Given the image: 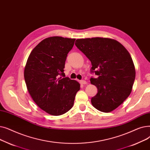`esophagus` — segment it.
I'll list each match as a JSON object with an SVG mask.
<instances>
[{
	"instance_id": "1",
	"label": "esophagus",
	"mask_w": 150,
	"mask_h": 150,
	"mask_svg": "<svg viewBox=\"0 0 150 150\" xmlns=\"http://www.w3.org/2000/svg\"><path fill=\"white\" fill-rule=\"evenodd\" d=\"M80 83L81 85H85V84L87 83V82L85 81H84V80H82V81H80Z\"/></svg>"
}]
</instances>
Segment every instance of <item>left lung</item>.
<instances>
[{
	"label": "left lung",
	"mask_w": 150,
	"mask_h": 150,
	"mask_svg": "<svg viewBox=\"0 0 150 150\" xmlns=\"http://www.w3.org/2000/svg\"><path fill=\"white\" fill-rule=\"evenodd\" d=\"M75 45L90 60V81L98 88L91 98L92 105L103 112H110L129 96L135 77L131 56L115 40L104 38L77 39Z\"/></svg>",
	"instance_id": "8db88e82"
}]
</instances>
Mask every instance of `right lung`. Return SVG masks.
<instances>
[{
  "label": "right lung",
  "mask_w": 150,
  "mask_h": 150,
  "mask_svg": "<svg viewBox=\"0 0 150 150\" xmlns=\"http://www.w3.org/2000/svg\"><path fill=\"white\" fill-rule=\"evenodd\" d=\"M75 40L61 37L46 38L27 59L24 69L27 90L39 108L50 115H60L69 110L80 90V84L63 72Z\"/></svg>",
  "instance_id": "obj_1"
}]
</instances>
